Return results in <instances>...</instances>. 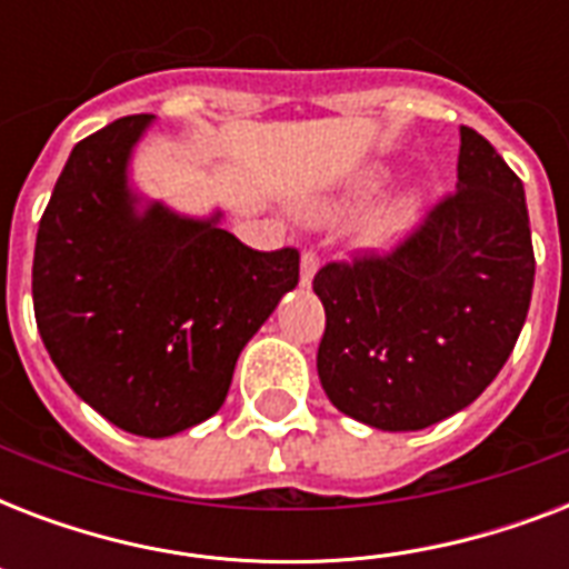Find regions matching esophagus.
<instances>
[{
  "mask_svg": "<svg viewBox=\"0 0 569 569\" xmlns=\"http://www.w3.org/2000/svg\"><path fill=\"white\" fill-rule=\"evenodd\" d=\"M319 271V253L316 250H303L301 253V283L310 286L312 277Z\"/></svg>",
  "mask_w": 569,
  "mask_h": 569,
  "instance_id": "34e87169",
  "label": "esophagus"
}]
</instances>
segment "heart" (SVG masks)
I'll use <instances>...</instances> for the list:
<instances>
[{
  "mask_svg": "<svg viewBox=\"0 0 569 569\" xmlns=\"http://www.w3.org/2000/svg\"><path fill=\"white\" fill-rule=\"evenodd\" d=\"M380 186H383V173L380 171L363 173V177L355 182V197L375 194ZM405 223H407V209H392V212L383 214V218L378 221V227H375V239L383 241V239H389V236H396V232L401 230Z\"/></svg>",
  "mask_w": 569,
  "mask_h": 569,
  "instance_id": "heart-1",
  "label": "heart"
}]
</instances>
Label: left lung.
Here are the masks:
<instances>
[{
  "mask_svg": "<svg viewBox=\"0 0 569 569\" xmlns=\"http://www.w3.org/2000/svg\"><path fill=\"white\" fill-rule=\"evenodd\" d=\"M535 286L520 177L460 127L458 189L396 248L319 268L321 387L380 431H419L472 405L511 357Z\"/></svg>",
  "mask_w": 569,
  "mask_h": 569,
  "instance_id": "1",
  "label": "left lung"
}]
</instances>
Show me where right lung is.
I'll return each instance as SVG.
<instances>
[{
    "label": "right lung",
    "instance_id": "right-lung-1",
    "mask_svg": "<svg viewBox=\"0 0 569 569\" xmlns=\"http://www.w3.org/2000/svg\"><path fill=\"white\" fill-rule=\"evenodd\" d=\"M153 114L73 147L40 218L31 298L61 378L111 425L171 437L218 413L241 348L298 286L295 248L253 250L127 182Z\"/></svg>",
    "mask_w": 569,
    "mask_h": 569
}]
</instances>
